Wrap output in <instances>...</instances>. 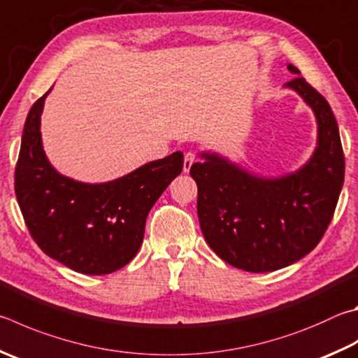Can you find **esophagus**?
I'll return each mask as SVG.
<instances>
[{
  "mask_svg": "<svg viewBox=\"0 0 358 358\" xmlns=\"http://www.w3.org/2000/svg\"><path fill=\"white\" fill-rule=\"evenodd\" d=\"M196 153L194 152H187L186 155H185V161H183V172L185 173H187L191 171V167H192V164L194 162H196Z\"/></svg>",
  "mask_w": 358,
  "mask_h": 358,
  "instance_id": "obj_1",
  "label": "esophagus"
}]
</instances>
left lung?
<instances>
[{"instance_id":"left-lung-1","label":"left lung","mask_w":358,"mask_h":358,"mask_svg":"<svg viewBox=\"0 0 358 358\" xmlns=\"http://www.w3.org/2000/svg\"><path fill=\"white\" fill-rule=\"evenodd\" d=\"M288 70L301 75L294 66ZM315 114L317 138L305 164L269 178L216 152H201L191 167L199 222L208 245L238 269L271 272L315 249L332 220L344 181V155L332 108L302 76L285 84Z\"/></svg>"}]
</instances>
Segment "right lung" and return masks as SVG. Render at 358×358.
Segmentation results:
<instances>
[{
  "mask_svg": "<svg viewBox=\"0 0 358 358\" xmlns=\"http://www.w3.org/2000/svg\"><path fill=\"white\" fill-rule=\"evenodd\" d=\"M50 90L24 122L15 167L18 205L31 236L48 257L80 274H111L141 249L148 213L183 171V153L105 183L66 177L51 166L42 144L41 115Z\"/></svg>",
  "mask_w": 358,
  "mask_h": 358,
  "instance_id": "right-lung-1",
  "label": "right lung"
}]
</instances>
